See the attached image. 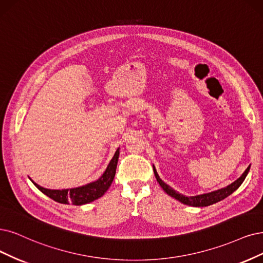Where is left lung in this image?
Here are the masks:
<instances>
[{"mask_svg":"<svg viewBox=\"0 0 263 263\" xmlns=\"http://www.w3.org/2000/svg\"><path fill=\"white\" fill-rule=\"evenodd\" d=\"M154 169V173H155V177H156L159 185L162 187V190L166 192L169 196L176 198L177 200L181 201L184 205H189V206H193V207H206V206H210L213 205V203H216L222 199L227 198L228 196H230L233 192H235L239 186L240 184L244 182L245 178L247 177L248 171L250 169V166L245 170V172L241 174V176L236 180L233 182L230 185H228L227 187H223L221 190L215 191V192H211V193H207V194H201V195H197V196H185V195H182L179 192L174 191L171 186H169L168 184L164 183L158 176V173L156 171V168L153 166Z\"/></svg>","mask_w":263,"mask_h":263,"instance_id":"8db88e82","label":"left lung"}]
</instances>
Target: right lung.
Masks as SVG:
<instances>
[{
  "label": "right lung",
  "instance_id": "1",
  "mask_svg": "<svg viewBox=\"0 0 263 263\" xmlns=\"http://www.w3.org/2000/svg\"><path fill=\"white\" fill-rule=\"evenodd\" d=\"M118 158H119V148L116 151L112 159L110 160L108 166H107L105 172L103 173V176L99 180L91 182L89 184H85V185L80 187L67 189V190H48L37 185V184L34 183L32 180L31 181L43 194H45L46 196H48L57 202L72 203V205H76V206L85 205V203L92 202L102 197L107 192V190L109 189L115 178Z\"/></svg>",
  "mask_w": 263,
  "mask_h": 263
}]
</instances>
